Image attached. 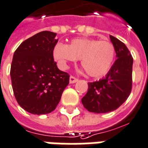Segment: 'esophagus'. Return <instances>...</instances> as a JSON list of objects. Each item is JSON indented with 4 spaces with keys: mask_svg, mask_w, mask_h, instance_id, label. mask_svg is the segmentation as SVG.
<instances>
[{
    "mask_svg": "<svg viewBox=\"0 0 148 148\" xmlns=\"http://www.w3.org/2000/svg\"><path fill=\"white\" fill-rule=\"evenodd\" d=\"M78 80H79V79L73 76H70V78H69V83H70V84H74V83L77 82Z\"/></svg>",
    "mask_w": 148,
    "mask_h": 148,
    "instance_id": "obj_1",
    "label": "esophagus"
}]
</instances>
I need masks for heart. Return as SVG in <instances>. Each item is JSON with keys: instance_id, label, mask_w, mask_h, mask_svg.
<instances>
[{"instance_id": "b5f03b06", "label": "heart", "mask_w": 148, "mask_h": 148, "mask_svg": "<svg viewBox=\"0 0 148 148\" xmlns=\"http://www.w3.org/2000/svg\"><path fill=\"white\" fill-rule=\"evenodd\" d=\"M52 55L60 69H66L69 63L80 60L81 65L88 76L100 77L107 74L112 66L116 50L108 40L75 38L69 45L56 44Z\"/></svg>"}]
</instances>
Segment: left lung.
<instances>
[{"mask_svg":"<svg viewBox=\"0 0 148 148\" xmlns=\"http://www.w3.org/2000/svg\"><path fill=\"white\" fill-rule=\"evenodd\" d=\"M117 59L104 78L88 83V90L81 101L88 112L107 113L126 101L132 88L133 58L127 46L110 36Z\"/></svg>","mask_w":148,"mask_h":148,"instance_id":"obj_1","label":"left lung"}]
</instances>
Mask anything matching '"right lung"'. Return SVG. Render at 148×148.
<instances>
[{"label": "right lung", "instance_id": "obj_1", "mask_svg": "<svg viewBox=\"0 0 148 148\" xmlns=\"http://www.w3.org/2000/svg\"><path fill=\"white\" fill-rule=\"evenodd\" d=\"M56 33L43 31L27 39L14 52L10 76L16 101L31 114L52 112L69 84V73L53 59Z\"/></svg>", "mask_w": 148, "mask_h": 148}]
</instances>
